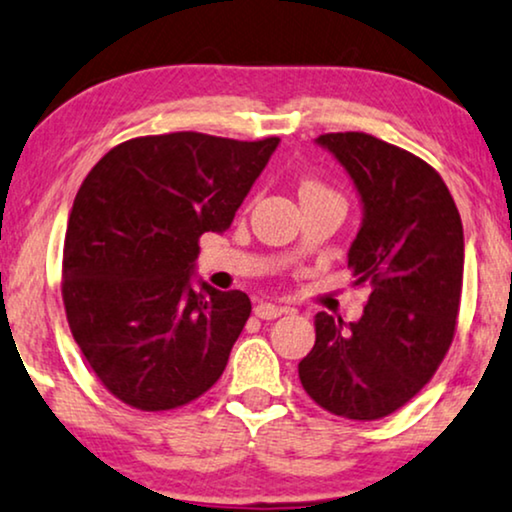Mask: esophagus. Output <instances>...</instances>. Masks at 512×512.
<instances>
[{"instance_id":"1","label":"esophagus","mask_w":512,"mask_h":512,"mask_svg":"<svg viewBox=\"0 0 512 512\" xmlns=\"http://www.w3.org/2000/svg\"><path fill=\"white\" fill-rule=\"evenodd\" d=\"M283 312H286V309L278 307V304H274V302H257V304H255V316H257V319L274 321V319H278V316H281Z\"/></svg>"}]
</instances>
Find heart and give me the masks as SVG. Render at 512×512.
<instances>
[{
	"label": "heart",
	"mask_w": 512,
	"mask_h": 512,
	"mask_svg": "<svg viewBox=\"0 0 512 512\" xmlns=\"http://www.w3.org/2000/svg\"><path fill=\"white\" fill-rule=\"evenodd\" d=\"M319 191H328L326 186L319 184V181L307 179V181H302V184H300V196H307V193H319Z\"/></svg>",
	"instance_id": "b5f03b06"
}]
</instances>
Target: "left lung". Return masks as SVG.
I'll return each mask as SVG.
<instances>
[{
	"instance_id": "1",
	"label": "left lung",
	"mask_w": 512,
	"mask_h": 512,
	"mask_svg": "<svg viewBox=\"0 0 512 512\" xmlns=\"http://www.w3.org/2000/svg\"><path fill=\"white\" fill-rule=\"evenodd\" d=\"M364 203L347 267L371 288L349 323L319 312L316 342L297 366L304 392L349 420L394 413L430 383L456 335L463 224L435 167L366 132L321 134Z\"/></svg>"
}]
</instances>
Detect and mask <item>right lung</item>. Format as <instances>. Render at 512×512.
I'll list each match as a JSON object with an SVG mask.
<instances>
[{
	"label": "right lung",
	"mask_w": 512,
	"mask_h": 512,
	"mask_svg": "<svg viewBox=\"0 0 512 512\" xmlns=\"http://www.w3.org/2000/svg\"><path fill=\"white\" fill-rule=\"evenodd\" d=\"M276 146L148 134L84 177L63 243V307L82 357L122 404L179 409L224 373L252 304L241 290H193V260L205 231L229 229Z\"/></svg>",
	"instance_id": "right-lung-1"
}]
</instances>
